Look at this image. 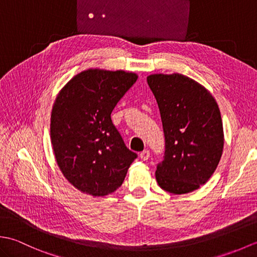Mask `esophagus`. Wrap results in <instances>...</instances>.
<instances>
[{
  "mask_svg": "<svg viewBox=\"0 0 257 257\" xmlns=\"http://www.w3.org/2000/svg\"><path fill=\"white\" fill-rule=\"evenodd\" d=\"M149 157H150V151H149V150H144L143 152H140V158H141V159H143L144 161L148 160Z\"/></svg>",
  "mask_w": 257,
  "mask_h": 257,
  "instance_id": "1",
  "label": "esophagus"
}]
</instances>
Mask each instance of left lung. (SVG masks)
<instances>
[{
    "instance_id": "1",
    "label": "left lung",
    "mask_w": 257,
    "mask_h": 257,
    "mask_svg": "<svg viewBox=\"0 0 257 257\" xmlns=\"http://www.w3.org/2000/svg\"><path fill=\"white\" fill-rule=\"evenodd\" d=\"M147 81L165 134L157 182L173 194L192 192L211 178L221 159L224 136L219 106L203 86L184 75L156 74Z\"/></svg>"
}]
</instances>
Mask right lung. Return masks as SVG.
Masks as SVG:
<instances>
[{
  "label": "right lung",
  "mask_w": 257,
  "mask_h": 257,
  "mask_svg": "<svg viewBox=\"0 0 257 257\" xmlns=\"http://www.w3.org/2000/svg\"><path fill=\"white\" fill-rule=\"evenodd\" d=\"M137 79L123 70L88 69L70 79L54 102V154L64 177L81 192L112 193L138 157L125 147L110 117Z\"/></svg>",
  "instance_id": "right-lung-1"
}]
</instances>
